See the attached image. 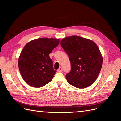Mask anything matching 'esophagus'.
<instances>
[{
  "mask_svg": "<svg viewBox=\"0 0 121 121\" xmlns=\"http://www.w3.org/2000/svg\"><path fill=\"white\" fill-rule=\"evenodd\" d=\"M62 71H63V68H62L61 67H60L57 69V72H61Z\"/></svg>",
  "mask_w": 121,
  "mask_h": 121,
  "instance_id": "34e87169",
  "label": "esophagus"
}]
</instances>
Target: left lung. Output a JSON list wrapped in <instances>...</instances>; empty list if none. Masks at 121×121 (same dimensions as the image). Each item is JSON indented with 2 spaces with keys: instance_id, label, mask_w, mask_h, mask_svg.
<instances>
[{
  "instance_id": "obj_1",
  "label": "left lung",
  "mask_w": 121,
  "mask_h": 121,
  "mask_svg": "<svg viewBox=\"0 0 121 121\" xmlns=\"http://www.w3.org/2000/svg\"><path fill=\"white\" fill-rule=\"evenodd\" d=\"M60 44L68 54L71 64V71L65 76L68 82L81 89L92 85L99 74L103 61L96 44L74 35L62 39Z\"/></svg>"
}]
</instances>
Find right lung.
<instances>
[{"label": "right lung", "mask_w": 121, "mask_h": 121, "mask_svg": "<svg viewBox=\"0 0 121 121\" xmlns=\"http://www.w3.org/2000/svg\"><path fill=\"white\" fill-rule=\"evenodd\" d=\"M59 43V39L40 38L24 47L18 59V66L22 77L29 85L42 87L52 81L56 71L49 55Z\"/></svg>", "instance_id": "right-lung-1"}]
</instances>
